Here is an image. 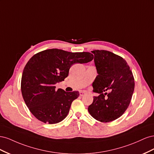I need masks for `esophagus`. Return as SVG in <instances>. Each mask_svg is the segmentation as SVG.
I'll return each instance as SVG.
<instances>
[{
    "mask_svg": "<svg viewBox=\"0 0 154 154\" xmlns=\"http://www.w3.org/2000/svg\"><path fill=\"white\" fill-rule=\"evenodd\" d=\"M85 94V93L84 92H83V91L80 92V96H83Z\"/></svg>",
    "mask_w": 154,
    "mask_h": 154,
    "instance_id": "1",
    "label": "esophagus"
}]
</instances>
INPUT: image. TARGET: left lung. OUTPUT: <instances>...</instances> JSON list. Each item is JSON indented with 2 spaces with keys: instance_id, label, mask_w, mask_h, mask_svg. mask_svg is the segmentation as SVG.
Wrapping results in <instances>:
<instances>
[{
  "instance_id": "1",
  "label": "left lung",
  "mask_w": 154,
  "mask_h": 154,
  "mask_svg": "<svg viewBox=\"0 0 154 154\" xmlns=\"http://www.w3.org/2000/svg\"><path fill=\"white\" fill-rule=\"evenodd\" d=\"M97 75L92 83L93 92L98 93L88 107V112L101 122L119 118L127 110L134 90V79L127 62L118 55L105 50H94ZM110 90L109 94L103 92Z\"/></svg>"
}]
</instances>
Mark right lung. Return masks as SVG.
I'll return each instance as SVG.
<instances>
[{"instance_id": "add662e5", "label": "right lung", "mask_w": 154, "mask_h": 154, "mask_svg": "<svg viewBox=\"0 0 154 154\" xmlns=\"http://www.w3.org/2000/svg\"><path fill=\"white\" fill-rule=\"evenodd\" d=\"M88 52L71 53L62 49H47L35 54L22 72V97L31 112L45 123L55 124L67 116L72 102L80 95L78 91L67 92L55 89L63 81L72 65L92 61Z\"/></svg>"}]
</instances>
